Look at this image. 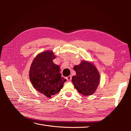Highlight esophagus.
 <instances>
[{"label":"esophagus","instance_id":"1","mask_svg":"<svg viewBox=\"0 0 131 131\" xmlns=\"http://www.w3.org/2000/svg\"><path fill=\"white\" fill-rule=\"evenodd\" d=\"M66 79L68 81H70L71 80H72V76H71V75L70 76H68V77L66 78Z\"/></svg>","mask_w":131,"mask_h":131}]
</instances>
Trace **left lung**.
<instances>
[{"instance_id":"left-lung-1","label":"left lung","mask_w":131,"mask_h":131,"mask_svg":"<svg viewBox=\"0 0 131 131\" xmlns=\"http://www.w3.org/2000/svg\"><path fill=\"white\" fill-rule=\"evenodd\" d=\"M76 75L72 77L74 88L84 96H90L96 91L100 82V74L92 64L85 61L75 66Z\"/></svg>"}]
</instances>
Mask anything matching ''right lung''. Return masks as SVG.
Here are the masks:
<instances>
[{"label": "right lung", "mask_w": 131, "mask_h": 131, "mask_svg": "<svg viewBox=\"0 0 131 131\" xmlns=\"http://www.w3.org/2000/svg\"><path fill=\"white\" fill-rule=\"evenodd\" d=\"M54 58L52 51L39 54L34 59L29 70V78L34 88L49 98L58 93L67 81L61 77L59 66L53 62Z\"/></svg>", "instance_id": "1"}]
</instances>
